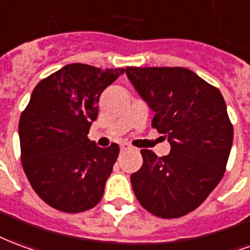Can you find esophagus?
<instances>
[{"label":"esophagus","mask_w":250,"mask_h":250,"mask_svg":"<svg viewBox=\"0 0 250 250\" xmlns=\"http://www.w3.org/2000/svg\"><path fill=\"white\" fill-rule=\"evenodd\" d=\"M120 149H121V152H126V150H130L132 146L127 145V144H121V145H120Z\"/></svg>","instance_id":"1"}]
</instances>
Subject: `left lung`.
Here are the masks:
<instances>
[{
	"label": "left lung",
	"instance_id": "8db88e82",
	"mask_svg": "<svg viewBox=\"0 0 250 250\" xmlns=\"http://www.w3.org/2000/svg\"><path fill=\"white\" fill-rule=\"evenodd\" d=\"M126 76L156 113L152 126L170 153L143 149L144 164L130 176L147 212L177 218L200 207L221 181L233 144L227 104L217 87L187 67H126Z\"/></svg>",
	"mask_w": 250,
	"mask_h": 250
}]
</instances>
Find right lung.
<instances>
[{"label": "right lung", "instance_id": "right-lung-1", "mask_svg": "<svg viewBox=\"0 0 250 250\" xmlns=\"http://www.w3.org/2000/svg\"><path fill=\"white\" fill-rule=\"evenodd\" d=\"M125 69L69 63L34 87L20 118L21 161L29 183L48 205L66 213L96 207L120 153L87 138L101 93Z\"/></svg>", "mask_w": 250, "mask_h": 250}]
</instances>
